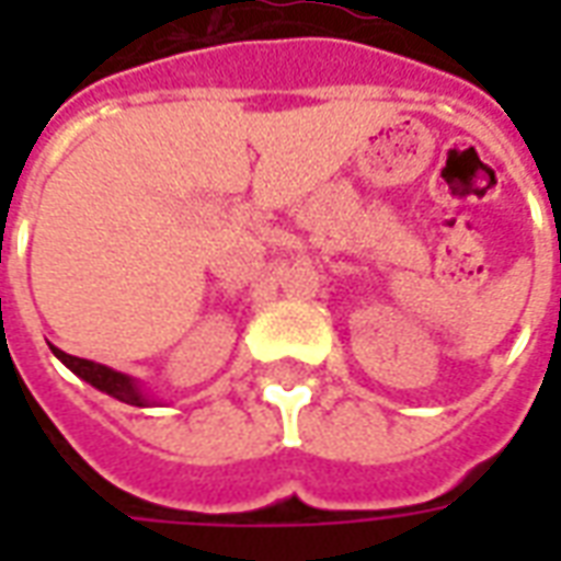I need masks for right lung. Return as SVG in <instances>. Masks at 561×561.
Wrapping results in <instances>:
<instances>
[{
    "label": "right lung",
    "instance_id": "add662e5",
    "mask_svg": "<svg viewBox=\"0 0 561 561\" xmlns=\"http://www.w3.org/2000/svg\"><path fill=\"white\" fill-rule=\"evenodd\" d=\"M54 354L71 369V373H75V376H80L83 381H90L92 388L104 390V393H111L114 400L128 402V405H147V400L140 397L138 385L128 376H123V373H114V369H107V366L102 364H92V360H83V357H71V354L59 352V348H54Z\"/></svg>",
    "mask_w": 561,
    "mask_h": 561
}]
</instances>
